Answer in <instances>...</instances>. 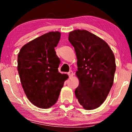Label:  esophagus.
<instances>
[{
	"label": "esophagus",
	"instance_id": "obj_1",
	"mask_svg": "<svg viewBox=\"0 0 132 132\" xmlns=\"http://www.w3.org/2000/svg\"><path fill=\"white\" fill-rule=\"evenodd\" d=\"M68 75H69V77H71L73 76V71H71V70H70L68 72Z\"/></svg>",
	"mask_w": 132,
	"mask_h": 132
}]
</instances>
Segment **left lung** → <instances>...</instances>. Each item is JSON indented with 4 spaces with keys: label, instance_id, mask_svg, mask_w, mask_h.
Wrapping results in <instances>:
<instances>
[{
    "label": "left lung",
    "instance_id": "1",
    "mask_svg": "<svg viewBox=\"0 0 132 132\" xmlns=\"http://www.w3.org/2000/svg\"><path fill=\"white\" fill-rule=\"evenodd\" d=\"M77 59L76 76L79 85L75 93L87 110L94 109L105 101L113 83L115 56L106 42L87 30L69 33Z\"/></svg>",
    "mask_w": 132,
    "mask_h": 132
}]
</instances>
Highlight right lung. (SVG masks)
<instances>
[{
    "instance_id": "1",
    "label": "right lung",
    "mask_w": 132,
    "mask_h": 132,
    "mask_svg": "<svg viewBox=\"0 0 132 132\" xmlns=\"http://www.w3.org/2000/svg\"><path fill=\"white\" fill-rule=\"evenodd\" d=\"M60 38L58 31L46 33L24 45L18 55L17 70L24 93L40 108H49L56 102L68 78L58 71L61 61L55 48Z\"/></svg>"
}]
</instances>
